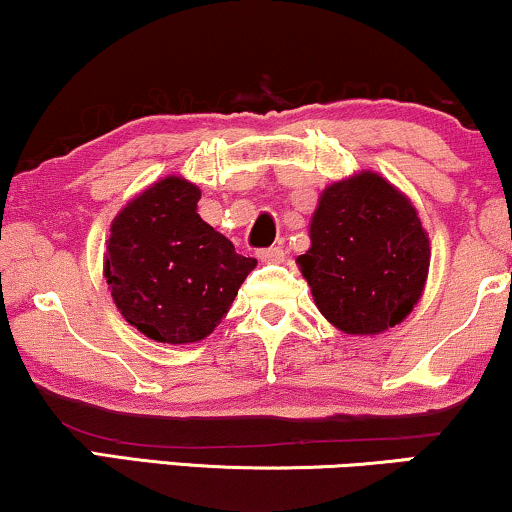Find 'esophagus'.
Wrapping results in <instances>:
<instances>
[{"mask_svg":"<svg viewBox=\"0 0 512 512\" xmlns=\"http://www.w3.org/2000/svg\"><path fill=\"white\" fill-rule=\"evenodd\" d=\"M257 257H260L262 262H283L286 252H283L281 245H272V248H262L257 252Z\"/></svg>","mask_w":512,"mask_h":512,"instance_id":"1","label":"esophagus"}]
</instances>
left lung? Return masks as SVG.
<instances>
[{"label":"left lung","mask_w":512,"mask_h":512,"mask_svg":"<svg viewBox=\"0 0 512 512\" xmlns=\"http://www.w3.org/2000/svg\"><path fill=\"white\" fill-rule=\"evenodd\" d=\"M310 243L300 272L319 312L346 334H381L422 298L429 236L408 197L374 171L324 188Z\"/></svg>","instance_id":"left-lung-1"}]
</instances>
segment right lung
<instances>
[{"label": "right lung", "mask_w": 512, "mask_h": 512, "mask_svg": "<svg viewBox=\"0 0 512 512\" xmlns=\"http://www.w3.org/2000/svg\"><path fill=\"white\" fill-rule=\"evenodd\" d=\"M200 188L166 176L112 221L104 279L128 324L157 343H195L226 317L255 257L197 214Z\"/></svg>", "instance_id": "right-lung-1"}]
</instances>
